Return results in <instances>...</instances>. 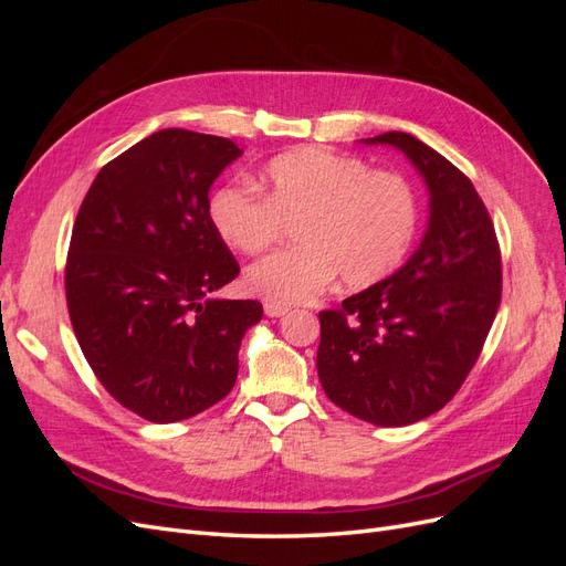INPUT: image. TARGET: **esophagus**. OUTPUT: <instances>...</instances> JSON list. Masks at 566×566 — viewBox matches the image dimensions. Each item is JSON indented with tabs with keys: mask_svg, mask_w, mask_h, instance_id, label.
<instances>
[{
	"mask_svg": "<svg viewBox=\"0 0 566 566\" xmlns=\"http://www.w3.org/2000/svg\"><path fill=\"white\" fill-rule=\"evenodd\" d=\"M264 314H266L269 318H279V316H285V314H287V306L276 304V302H264Z\"/></svg>",
	"mask_w": 566,
	"mask_h": 566,
	"instance_id": "34e87169",
	"label": "esophagus"
}]
</instances>
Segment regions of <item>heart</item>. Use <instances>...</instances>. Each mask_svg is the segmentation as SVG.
Returning <instances> with one entry per match:
<instances>
[{"label": "heart", "instance_id": "b5f03b06", "mask_svg": "<svg viewBox=\"0 0 566 566\" xmlns=\"http://www.w3.org/2000/svg\"><path fill=\"white\" fill-rule=\"evenodd\" d=\"M250 184H227L210 198L221 241L262 254L295 227L293 250L269 254L248 271L250 293L276 304H304L339 273L354 290L382 283L413 248L420 202L413 184L347 153L304 146L281 153Z\"/></svg>", "mask_w": 566, "mask_h": 566}]
</instances>
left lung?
I'll list each match as a JSON object with an SVG mask.
<instances>
[{
	"label": "left lung",
	"instance_id": "8db88e82",
	"mask_svg": "<svg viewBox=\"0 0 566 566\" xmlns=\"http://www.w3.org/2000/svg\"><path fill=\"white\" fill-rule=\"evenodd\" d=\"M366 144L399 148L418 167L430 227L397 273L318 314L316 366L335 406L401 427L447 406L482 354L501 304V245L472 181L434 148L406 132Z\"/></svg>",
	"mask_w": 566,
	"mask_h": 566
}]
</instances>
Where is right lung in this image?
<instances>
[{"label":"right lung","instance_id":"add662e5","mask_svg":"<svg viewBox=\"0 0 566 566\" xmlns=\"http://www.w3.org/2000/svg\"><path fill=\"white\" fill-rule=\"evenodd\" d=\"M231 139L160 129L96 175L65 260L80 349L111 397L148 422L198 416L233 389L254 300H212L241 266L210 221Z\"/></svg>","mask_w":566,"mask_h":566}]
</instances>
